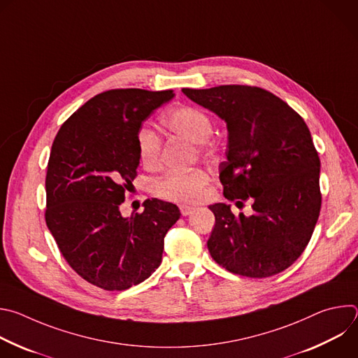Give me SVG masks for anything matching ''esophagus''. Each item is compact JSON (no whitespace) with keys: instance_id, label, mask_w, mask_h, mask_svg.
<instances>
[{"instance_id":"esophagus-1","label":"esophagus","mask_w":358,"mask_h":358,"mask_svg":"<svg viewBox=\"0 0 358 358\" xmlns=\"http://www.w3.org/2000/svg\"><path fill=\"white\" fill-rule=\"evenodd\" d=\"M180 213L182 217H187L191 213H194V208L192 207H188V206H180Z\"/></svg>"}]
</instances>
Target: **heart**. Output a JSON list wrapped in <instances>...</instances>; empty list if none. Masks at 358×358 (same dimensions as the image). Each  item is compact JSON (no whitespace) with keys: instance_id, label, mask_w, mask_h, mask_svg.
Here are the masks:
<instances>
[{"instance_id":"1","label":"heart","mask_w":358,"mask_h":358,"mask_svg":"<svg viewBox=\"0 0 358 358\" xmlns=\"http://www.w3.org/2000/svg\"><path fill=\"white\" fill-rule=\"evenodd\" d=\"M163 124L174 134H178L192 143L201 155H213L214 143L211 134L214 133V123L211 116L202 109L194 106H180L163 117ZM136 145L141 164L155 170L160 164L162 157V137L156 130L143 124L136 133ZM210 177L207 171L201 169L192 170H171L155 182V192L169 201L180 203L196 202L206 189Z\"/></svg>"}]
</instances>
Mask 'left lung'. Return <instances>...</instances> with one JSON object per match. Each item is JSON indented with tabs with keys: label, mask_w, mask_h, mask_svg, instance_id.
<instances>
[{
	"label": "left lung",
	"mask_w": 358,
	"mask_h": 358,
	"mask_svg": "<svg viewBox=\"0 0 358 358\" xmlns=\"http://www.w3.org/2000/svg\"><path fill=\"white\" fill-rule=\"evenodd\" d=\"M182 92L227 122L229 143L221 163L224 195L250 199V217L214 203L207 242L227 271L262 279L287 269L308 246L322 207L320 159L301 116L273 93L248 85Z\"/></svg>",
	"instance_id": "1"
}]
</instances>
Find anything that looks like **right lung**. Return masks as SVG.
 <instances>
[{
    "instance_id": "1",
    "label": "right lung",
    "mask_w": 358,
    "mask_h": 358,
    "mask_svg": "<svg viewBox=\"0 0 358 358\" xmlns=\"http://www.w3.org/2000/svg\"><path fill=\"white\" fill-rule=\"evenodd\" d=\"M173 90L112 89L64 122L50 148L45 221L69 266L103 290H126L155 272L178 207L151 198L123 218L120 206L137 177L136 133Z\"/></svg>"
}]
</instances>
